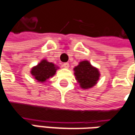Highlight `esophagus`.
<instances>
[{
  "mask_svg": "<svg viewBox=\"0 0 135 135\" xmlns=\"http://www.w3.org/2000/svg\"><path fill=\"white\" fill-rule=\"evenodd\" d=\"M63 66L64 68H66V69H67V68L69 67V64L68 63H64L63 64Z\"/></svg>",
  "mask_w": 135,
  "mask_h": 135,
  "instance_id": "obj_1",
  "label": "esophagus"
}]
</instances>
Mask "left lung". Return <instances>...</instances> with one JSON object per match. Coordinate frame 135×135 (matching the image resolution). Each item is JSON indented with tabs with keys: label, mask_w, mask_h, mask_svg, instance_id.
I'll use <instances>...</instances> for the list:
<instances>
[{
	"label": "left lung",
	"mask_w": 135,
	"mask_h": 135,
	"mask_svg": "<svg viewBox=\"0 0 135 135\" xmlns=\"http://www.w3.org/2000/svg\"><path fill=\"white\" fill-rule=\"evenodd\" d=\"M75 75L80 86L84 89L93 86L97 83L99 78V72L96 68L91 66L88 61L80 62L79 65L74 69Z\"/></svg>",
	"instance_id": "1"
}]
</instances>
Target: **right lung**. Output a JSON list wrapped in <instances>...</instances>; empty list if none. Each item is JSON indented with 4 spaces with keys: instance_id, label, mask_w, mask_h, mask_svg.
<instances>
[{
    "instance_id": "1",
    "label": "right lung",
    "mask_w": 135,
    "mask_h": 135,
    "mask_svg": "<svg viewBox=\"0 0 135 135\" xmlns=\"http://www.w3.org/2000/svg\"><path fill=\"white\" fill-rule=\"evenodd\" d=\"M57 67L52 63L48 62L46 60H43L36 66L32 69L31 75L38 82L43 83L50 77H52L55 74Z\"/></svg>"
}]
</instances>
